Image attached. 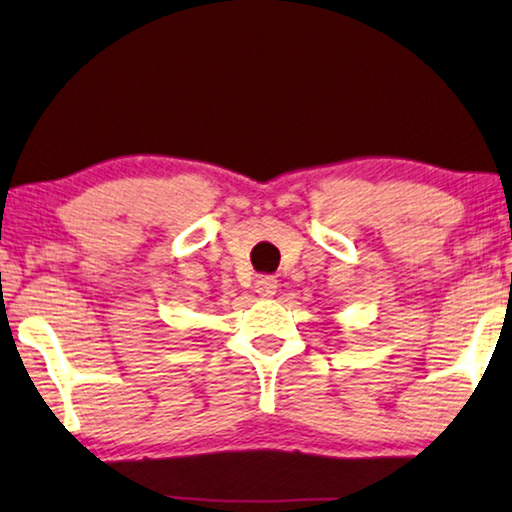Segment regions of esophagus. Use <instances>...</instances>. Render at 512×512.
Returning <instances> with one entry per match:
<instances>
[{"instance_id": "esophagus-1", "label": "esophagus", "mask_w": 512, "mask_h": 512, "mask_svg": "<svg viewBox=\"0 0 512 512\" xmlns=\"http://www.w3.org/2000/svg\"><path fill=\"white\" fill-rule=\"evenodd\" d=\"M276 288H278V281L274 276H262V278H257V283H255V290L260 297H274Z\"/></svg>"}]
</instances>
